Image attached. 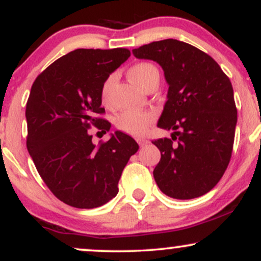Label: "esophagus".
<instances>
[{
    "instance_id": "1",
    "label": "esophagus",
    "mask_w": 261,
    "mask_h": 261,
    "mask_svg": "<svg viewBox=\"0 0 261 261\" xmlns=\"http://www.w3.org/2000/svg\"><path fill=\"white\" fill-rule=\"evenodd\" d=\"M136 141H137V143H139V145L141 146V147H142V146H146L149 142V141L146 140V139H137Z\"/></svg>"
}]
</instances>
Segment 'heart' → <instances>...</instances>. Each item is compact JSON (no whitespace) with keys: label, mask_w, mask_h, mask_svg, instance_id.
Masks as SVG:
<instances>
[{"label":"heart","mask_w":261,"mask_h":261,"mask_svg":"<svg viewBox=\"0 0 261 261\" xmlns=\"http://www.w3.org/2000/svg\"><path fill=\"white\" fill-rule=\"evenodd\" d=\"M128 76L133 82L137 86L145 89L146 87L155 76L158 74V70L154 65L149 62H140V64L134 65L128 70ZM115 76L110 74L108 79L104 81L100 88V98L103 103H107L109 99L110 91L114 86ZM154 121V114L151 112H141V110H125L116 115L115 125L122 133L133 135V136H141L148 131L152 122Z\"/></svg>","instance_id":"obj_1"}]
</instances>
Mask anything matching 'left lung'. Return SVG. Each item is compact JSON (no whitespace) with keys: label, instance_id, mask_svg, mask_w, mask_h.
I'll list each match as a JSON object with an SVG mask.
<instances>
[{"label":"left lung","instance_id":"obj_1","mask_svg":"<svg viewBox=\"0 0 261 261\" xmlns=\"http://www.w3.org/2000/svg\"><path fill=\"white\" fill-rule=\"evenodd\" d=\"M133 54L158 62L169 85L157 126L174 133L172 139L152 141L161 151L153 170L158 188L179 200L205 195L222 178L232 155L237 124L232 83L211 56L184 41H153Z\"/></svg>","mask_w":261,"mask_h":261}]
</instances>
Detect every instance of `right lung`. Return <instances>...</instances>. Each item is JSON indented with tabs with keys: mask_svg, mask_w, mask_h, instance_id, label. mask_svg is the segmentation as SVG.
<instances>
[{
	"mask_svg": "<svg viewBox=\"0 0 261 261\" xmlns=\"http://www.w3.org/2000/svg\"><path fill=\"white\" fill-rule=\"evenodd\" d=\"M125 47L77 49L46 67L33 83L25 108L27 148L50 191L77 208L99 207L116 196L122 170L139 149L128 135L92 142L89 128L106 134L110 122L98 115L100 88L125 62Z\"/></svg>",
	"mask_w": 261,
	"mask_h": 261,
	"instance_id": "1",
	"label": "right lung"
}]
</instances>
